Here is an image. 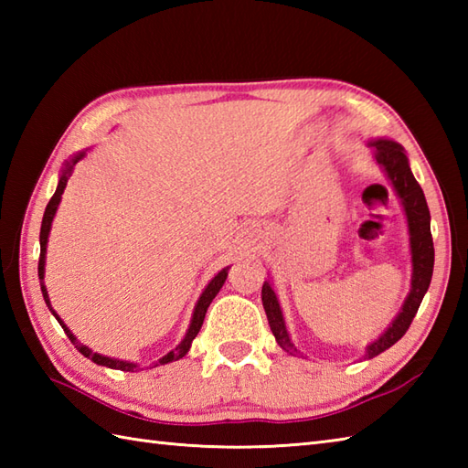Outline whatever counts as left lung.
Masks as SVG:
<instances>
[{
	"mask_svg": "<svg viewBox=\"0 0 468 468\" xmlns=\"http://www.w3.org/2000/svg\"><path fill=\"white\" fill-rule=\"evenodd\" d=\"M367 146L372 148L374 161L382 168L388 183L394 188L396 197L400 198V205L404 208L406 223H409V235H410V255H412V280H410V292L400 307L399 315L394 317L392 324L386 327L384 334H380L378 340L366 346V360L386 352L388 347L396 342L409 330L416 312L422 303L424 293L429 292V285L432 280V267H434V245L431 235V211L426 205V198L420 185L410 171L409 156H406L402 144L390 138H372L367 141ZM261 302L263 310L267 314V322H270L271 332L275 335V342L280 344L282 350L295 356L297 347L292 342L290 332L283 320V312L280 300L271 287V282L267 280L261 290Z\"/></svg>",
	"mask_w": 468,
	"mask_h": 468,
	"instance_id": "obj_1",
	"label": "left lung"
}]
</instances>
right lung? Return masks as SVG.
<instances>
[{
    "label": "right lung",
    "mask_w": 468,
    "mask_h": 468,
    "mask_svg": "<svg viewBox=\"0 0 468 468\" xmlns=\"http://www.w3.org/2000/svg\"><path fill=\"white\" fill-rule=\"evenodd\" d=\"M86 153H88V151L76 153L72 158H68V161L64 163L62 173H59V181H58V186H56V193H54L52 198H49V203H48V207H46V213H44V218H42V229H39V263H37L39 285H42V295H44V300H46L48 310L54 314L58 324L64 327L66 335L69 337V342H72V344L76 346L78 352H80L82 356H86L88 360H92V362L98 364V366H106V367H112V370H122V372H134L136 367H138V364L126 362V360H118V357H108V356H102V354H98V352H92L90 347L84 346L82 342H78V337H76L72 332H69V327L62 322V317H59V315L54 312L52 303H49L48 290H46V285H44L46 250H48V237H49V231H52V221H54V217H56L59 201H62V193H64V188H66V185H68V176L72 175V168L76 166V163L82 161V158L86 156ZM227 273H229V267H223V270L218 271L211 282H208V285L205 287L201 297H198V302H197V305H195L191 324H188V330H186L185 337L181 340V344H178L176 347H173L171 352H166L163 357H158V362H154V366H163V364H168V362L181 360V357H183L188 350H191V344H193V340L197 337L198 330H201V325H203L207 307L211 305V302L215 300V295H217L218 290H221V287H223V283H225V280H227Z\"/></svg>",
    "instance_id": "obj_1"
}]
</instances>
